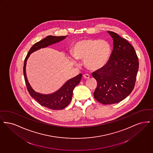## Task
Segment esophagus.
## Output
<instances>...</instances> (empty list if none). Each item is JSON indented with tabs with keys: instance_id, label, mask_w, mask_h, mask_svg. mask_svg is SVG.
<instances>
[{
	"instance_id": "1",
	"label": "esophagus",
	"mask_w": 153,
	"mask_h": 153,
	"mask_svg": "<svg viewBox=\"0 0 153 153\" xmlns=\"http://www.w3.org/2000/svg\"><path fill=\"white\" fill-rule=\"evenodd\" d=\"M83 78H85V79H88L89 78H90V75H88V74H84L83 75Z\"/></svg>"
}]
</instances>
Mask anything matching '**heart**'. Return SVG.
I'll return each instance as SVG.
<instances>
[{
  "mask_svg": "<svg viewBox=\"0 0 153 153\" xmlns=\"http://www.w3.org/2000/svg\"><path fill=\"white\" fill-rule=\"evenodd\" d=\"M111 53L108 42L103 39H84L77 41L74 45L73 56L83 60L84 65L90 71H97L108 63ZM76 63L75 60L72 61Z\"/></svg>",
  "mask_w": 153,
  "mask_h": 153,
  "instance_id": "1",
  "label": "heart"
}]
</instances>
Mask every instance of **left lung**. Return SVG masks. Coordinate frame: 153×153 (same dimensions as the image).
<instances>
[{"instance_id":"obj_1","label":"left lung","mask_w":153,"mask_h":153,"mask_svg":"<svg viewBox=\"0 0 153 153\" xmlns=\"http://www.w3.org/2000/svg\"><path fill=\"white\" fill-rule=\"evenodd\" d=\"M113 50L105 66L92 74L97 82L95 99L103 105L118 103L131 93L135 86L139 61L133 46L113 31Z\"/></svg>"}]
</instances>
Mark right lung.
I'll use <instances>...</instances> for the list:
<instances>
[{
  "mask_svg": "<svg viewBox=\"0 0 153 153\" xmlns=\"http://www.w3.org/2000/svg\"><path fill=\"white\" fill-rule=\"evenodd\" d=\"M66 36H55L49 35L43 39L36 43L30 49L24 62L23 74L28 93L40 105L55 110L63 109L69 105L72 98L74 88L79 84L82 78V74H80L75 77L67 80L65 84L63 85V86L59 90L53 93L47 95L42 94L35 91L30 86L29 82H28L26 73L27 60L30 56V55L34 51L39 50L42 48H45L50 45L55 44L57 42H59L61 40L65 39Z\"/></svg>",
  "mask_w": 153,
  "mask_h": 153,
  "instance_id": "add662e5",
  "label": "right lung"
}]
</instances>
